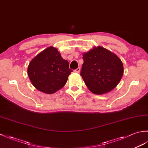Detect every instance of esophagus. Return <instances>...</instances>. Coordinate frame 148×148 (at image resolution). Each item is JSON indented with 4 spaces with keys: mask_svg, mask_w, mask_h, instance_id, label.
<instances>
[{
    "mask_svg": "<svg viewBox=\"0 0 148 148\" xmlns=\"http://www.w3.org/2000/svg\"><path fill=\"white\" fill-rule=\"evenodd\" d=\"M74 72H76V73H79V72H80V68L79 67H78V68H77L76 70H74Z\"/></svg>",
    "mask_w": 148,
    "mask_h": 148,
    "instance_id": "1",
    "label": "esophagus"
}]
</instances>
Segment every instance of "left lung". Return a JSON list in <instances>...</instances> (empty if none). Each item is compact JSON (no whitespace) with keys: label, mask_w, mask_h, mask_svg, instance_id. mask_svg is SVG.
I'll list each match as a JSON object with an SVG mask.
<instances>
[{"label":"left lung","mask_w":148,"mask_h":148,"mask_svg":"<svg viewBox=\"0 0 148 148\" xmlns=\"http://www.w3.org/2000/svg\"><path fill=\"white\" fill-rule=\"evenodd\" d=\"M81 69L86 86L92 93L102 95L116 87L123 75V65L118 56L101 46L93 47L83 55Z\"/></svg>","instance_id":"obj_1"}]
</instances>
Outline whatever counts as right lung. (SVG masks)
Wrapping results in <instances>:
<instances>
[{
  "mask_svg": "<svg viewBox=\"0 0 148 148\" xmlns=\"http://www.w3.org/2000/svg\"><path fill=\"white\" fill-rule=\"evenodd\" d=\"M72 71L57 48L50 46L29 63L27 74L33 86L40 92L54 93L65 86Z\"/></svg>",
  "mask_w": 148,
  "mask_h": 148,
  "instance_id": "1",
  "label": "right lung"
}]
</instances>
